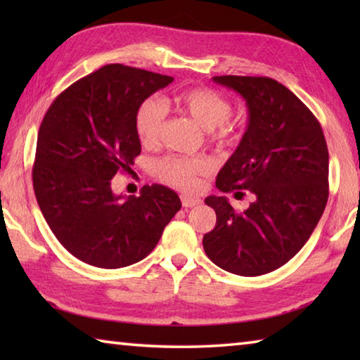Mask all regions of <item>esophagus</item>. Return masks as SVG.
Listing matches in <instances>:
<instances>
[{
  "label": "esophagus",
  "instance_id": "34e87169",
  "mask_svg": "<svg viewBox=\"0 0 360 360\" xmlns=\"http://www.w3.org/2000/svg\"><path fill=\"white\" fill-rule=\"evenodd\" d=\"M181 202H182V206H184V208H193V206L202 203V200L195 198V197H188V195H182Z\"/></svg>",
  "mask_w": 360,
  "mask_h": 360
}]
</instances>
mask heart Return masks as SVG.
Masks as SVG:
<instances>
[{
  "instance_id": "obj_1",
  "label": "heart",
  "mask_w": 360,
  "mask_h": 360,
  "mask_svg": "<svg viewBox=\"0 0 360 360\" xmlns=\"http://www.w3.org/2000/svg\"><path fill=\"white\" fill-rule=\"evenodd\" d=\"M179 112L193 119L202 129L208 130L210 139L219 146L238 141L240 130L229 120L231 114L230 101L210 87H192L173 96ZM165 122V106L155 98H148L139 105L135 115V129L139 141L154 144L160 138ZM210 165L202 157L168 155L155 163L157 176L167 184L192 191L197 186L198 176L208 173Z\"/></svg>"
}]
</instances>
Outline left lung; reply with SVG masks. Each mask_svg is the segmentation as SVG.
Listing matches in <instances>:
<instances>
[{
	"instance_id": "obj_1",
	"label": "left lung",
	"mask_w": 360,
	"mask_h": 360,
	"mask_svg": "<svg viewBox=\"0 0 360 360\" xmlns=\"http://www.w3.org/2000/svg\"><path fill=\"white\" fill-rule=\"evenodd\" d=\"M212 81L246 100L248 129L217 174L216 187L252 203L236 211L227 197L205 198L216 227L205 252L240 276L270 273L294 257L311 236L328 198V150L314 114L271 77L216 76Z\"/></svg>"
}]
</instances>
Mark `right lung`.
<instances>
[{
	"label": "right lung",
	"mask_w": 360,
	"mask_h": 360,
	"mask_svg": "<svg viewBox=\"0 0 360 360\" xmlns=\"http://www.w3.org/2000/svg\"><path fill=\"white\" fill-rule=\"evenodd\" d=\"M172 82V76L106 65L63 90L41 122L36 200L57 240L85 264L112 270L143 260L181 210L178 193L165 186H144L139 197L111 188L141 152L139 105Z\"/></svg>",
	"instance_id": "obj_1"
}]
</instances>
